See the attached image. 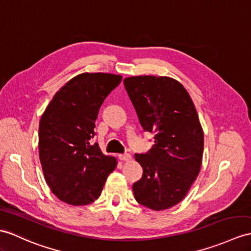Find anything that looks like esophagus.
I'll return each mask as SVG.
<instances>
[{"label": "esophagus", "instance_id": "obj_1", "mask_svg": "<svg viewBox=\"0 0 251 251\" xmlns=\"http://www.w3.org/2000/svg\"><path fill=\"white\" fill-rule=\"evenodd\" d=\"M119 158L121 161L125 162H130L132 160V156L129 153H125V154H119Z\"/></svg>", "mask_w": 251, "mask_h": 251}]
</instances>
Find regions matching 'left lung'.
<instances>
[{"label": "left lung", "mask_w": 251, "mask_h": 251, "mask_svg": "<svg viewBox=\"0 0 251 251\" xmlns=\"http://www.w3.org/2000/svg\"><path fill=\"white\" fill-rule=\"evenodd\" d=\"M143 129L154 145L135 154L143 176L133 184L136 201L154 211L169 209L186 196L199 175L203 131L192 98L176 79L139 75L124 79Z\"/></svg>", "instance_id": "1"}]
</instances>
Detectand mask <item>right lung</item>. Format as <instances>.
Wrapping results in <instances>:
<instances>
[{"label":"right lung","mask_w":251,"mask_h":251,"mask_svg":"<svg viewBox=\"0 0 251 251\" xmlns=\"http://www.w3.org/2000/svg\"><path fill=\"white\" fill-rule=\"evenodd\" d=\"M121 75H78L49 103L39 122V158L45 179L59 200L86 205L99 198L108 175L117 166L114 156L90 144L103 101L118 86Z\"/></svg>","instance_id":"1"}]
</instances>
